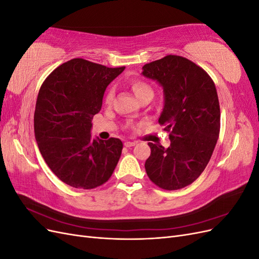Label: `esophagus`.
<instances>
[{"instance_id": "1", "label": "esophagus", "mask_w": 259, "mask_h": 259, "mask_svg": "<svg viewBox=\"0 0 259 259\" xmlns=\"http://www.w3.org/2000/svg\"><path fill=\"white\" fill-rule=\"evenodd\" d=\"M137 143L136 142H130V140H126V142L124 143V146L126 148H130V147H134Z\"/></svg>"}]
</instances>
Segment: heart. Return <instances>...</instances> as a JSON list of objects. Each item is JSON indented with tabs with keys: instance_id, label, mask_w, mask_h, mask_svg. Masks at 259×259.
Returning <instances> with one entry per match:
<instances>
[{
	"instance_id": "obj_1",
	"label": "heart",
	"mask_w": 259,
	"mask_h": 259,
	"mask_svg": "<svg viewBox=\"0 0 259 259\" xmlns=\"http://www.w3.org/2000/svg\"><path fill=\"white\" fill-rule=\"evenodd\" d=\"M131 89L133 91V93L135 94V96L138 99H142L146 96L152 95L153 96V90L150 85H149L147 82L140 80V79H135L131 82ZM113 96H114V91L113 89H109L106 93L105 96V101L107 105H110L113 100Z\"/></svg>"
}]
</instances>
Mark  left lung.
<instances>
[{"mask_svg": "<svg viewBox=\"0 0 259 259\" xmlns=\"http://www.w3.org/2000/svg\"><path fill=\"white\" fill-rule=\"evenodd\" d=\"M142 74L162 86L159 123L170 139L166 149L148 143L147 175L162 189H182L202 174L217 143L221 108L215 84L202 68L175 55L145 65Z\"/></svg>", "mask_w": 259, "mask_h": 259, "instance_id": "left-lung-1", "label": "left lung"}]
</instances>
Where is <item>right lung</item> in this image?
<instances>
[{
  "label": "right lung",
  "instance_id": "add662e5",
  "mask_svg": "<svg viewBox=\"0 0 259 259\" xmlns=\"http://www.w3.org/2000/svg\"><path fill=\"white\" fill-rule=\"evenodd\" d=\"M124 69L74 58L55 69L41 86L34 111L35 139L49 167L69 186H101L119 162L121 140L93 139L91 130L107 86Z\"/></svg>",
  "mask_w": 259,
  "mask_h": 259
}]
</instances>
